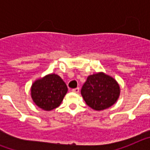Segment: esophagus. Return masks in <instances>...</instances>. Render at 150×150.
<instances>
[{"instance_id":"obj_1","label":"esophagus","mask_w":150,"mask_h":150,"mask_svg":"<svg viewBox=\"0 0 150 150\" xmlns=\"http://www.w3.org/2000/svg\"><path fill=\"white\" fill-rule=\"evenodd\" d=\"M72 91H73V92H74V93H79V88H74V89H72Z\"/></svg>"}]
</instances>
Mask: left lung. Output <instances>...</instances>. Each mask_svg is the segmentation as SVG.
Masks as SVG:
<instances>
[{"label": "left lung", "mask_w": 150, "mask_h": 150, "mask_svg": "<svg viewBox=\"0 0 150 150\" xmlns=\"http://www.w3.org/2000/svg\"><path fill=\"white\" fill-rule=\"evenodd\" d=\"M81 95L91 109L104 110L117 101L120 87L114 78L104 72H98L87 77L82 87Z\"/></svg>", "instance_id": "obj_1"}]
</instances>
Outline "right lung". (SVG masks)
<instances>
[{
    "label": "right lung",
    "mask_w": 150,
    "mask_h": 150,
    "mask_svg": "<svg viewBox=\"0 0 150 150\" xmlns=\"http://www.w3.org/2000/svg\"><path fill=\"white\" fill-rule=\"evenodd\" d=\"M67 92L63 79L55 74H50L38 79L30 87L33 101L40 109L50 111L60 106Z\"/></svg>",
    "instance_id": "obj_1"
}]
</instances>
